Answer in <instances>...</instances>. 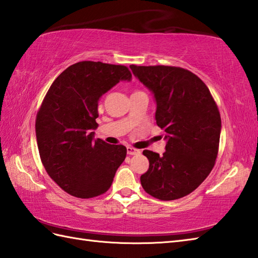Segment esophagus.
<instances>
[{"mask_svg":"<svg viewBox=\"0 0 258 258\" xmlns=\"http://www.w3.org/2000/svg\"><path fill=\"white\" fill-rule=\"evenodd\" d=\"M141 151L140 150H136L132 146H127V154L128 155H136V154H140Z\"/></svg>","mask_w":258,"mask_h":258,"instance_id":"obj_1","label":"esophagus"}]
</instances>
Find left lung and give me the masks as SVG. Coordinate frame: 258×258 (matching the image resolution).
<instances>
[{"instance_id": "obj_1", "label": "left lung", "mask_w": 258, "mask_h": 258, "mask_svg": "<svg viewBox=\"0 0 258 258\" xmlns=\"http://www.w3.org/2000/svg\"><path fill=\"white\" fill-rule=\"evenodd\" d=\"M130 68L154 94L156 124L167 140L163 155L143 151L150 166L141 184L157 200L182 199L199 187L215 165L222 126L216 102L204 82L188 70Z\"/></svg>"}]
</instances>
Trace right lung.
Listing matches in <instances>:
<instances>
[{"mask_svg":"<svg viewBox=\"0 0 258 258\" xmlns=\"http://www.w3.org/2000/svg\"><path fill=\"white\" fill-rule=\"evenodd\" d=\"M124 65L82 61L53 82L38 109L35 132L43 166L70 195L91 199L108 190L126 147L94 140L100 97L119 81H131Z\"/></svg>","mask_w":258,"mask_h":258,"instance_id":"add662e5","label":"right lung"}]
</instances>
